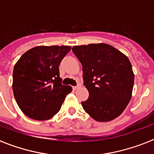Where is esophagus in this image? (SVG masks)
<instances>
[{"instance_id":"obj_1","label":"esophagus","mask_w":154,"mask_h":154,"mask_svg":"<svg viewBox=\"0 0 154 154\" xmlns=\"http://www.w3.org/2000/svg\"><path fill=\"white\" fill-rule=\"evenodd\" d=\"M79 87H80V85H77V86H73V87H72V89H73V90H77V89H78Z\"/></svg>"}]
</instances>
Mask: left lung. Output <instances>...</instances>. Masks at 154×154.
I'll list each match as a JSON object with an SVG mask.
<instances>
[{
    "label": "left lung",
    "mask_w": 154,
    "mask_h": 154,
    "mask_svg": "<svg viewBox=\"0 0 154 154\" xmlns=\"http://www.w3.org/2000/svg\"><path fill=\"white\" fill-rule=\"evenodd\" d=\"M82 65L89 98L85 111L97 122H109L122 114L132 97L134 74L129 58L109 45L73 46Z\"/></svg>",
    "instance_id": "1"
}]
</instances>
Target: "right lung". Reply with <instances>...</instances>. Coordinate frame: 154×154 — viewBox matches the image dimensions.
<instances>
[{
  "mask_svg": "<svg viewBox=\"0 0 154 154\" xmlns=\"http://www.w3.org/2000/svg\"><path fill=\"white\" fill-rule=\"evenodd\" d=\"M70 46H37L23 54L14 65V97L27 117L50 119L60 109L72 87L61 84L59 65Z\"/></svg>",
  "mask_w": 154,
  "mask_h": 154,
  "instance_id": "obj_1",
  "label": "right lung"
}]
</instances>
